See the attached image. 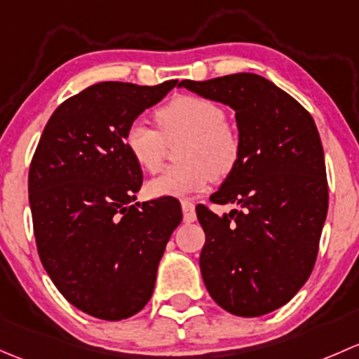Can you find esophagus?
Returning <instances> with one entry per match:
<instances>
[{
  "label": "esophagus",
  "instance_id": "1",
  "mask_svg": "<svg viewBox=\"0 0 359 359\" xmlns=\"http://www.w3.org/2000/svg\"><path fill=\"white\" fill-rule=\"evenodd\" d=\"M181 209H183V221H184V223H194V221L197 219L194 202L181 201Z\"/></svg>",
  "mask_w": 359,
  "mask_h": 359
}]
</instances>
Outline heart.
Returning a JSON list of instances; mask_svg holds the SVG:
<instances>
[{
  "label": "heart",
  "mask_w": 359,
  "mask_h": 359,
  "mask_svg": "<svg viewBox=\"0 0 359 359\" xmlns=\"http://www.w3.org/2000/svg\"><path fill=\"white\" fill-rule=\"evenodd\" d=\"M158 131L143 119L133 121L124 133L129 157L147 172H157L165 155V140L183 138L178 158L161 176L150 180V197L183 198L204 191L212 176L224 178L236 168L242 152L240 135L226 121L223 107L197 95H180L154 114Z\"/></svg>",
  "instance_id": "b5f03b06"
}]
</instances>
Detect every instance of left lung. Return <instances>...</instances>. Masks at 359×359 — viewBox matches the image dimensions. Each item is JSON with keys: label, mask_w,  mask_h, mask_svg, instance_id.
Masks as SVG:
<instances>
[{"label": "left lung", "mask_w": 359, "mask_h": 359, "mask_svg": "<svg viewBox=\"0 0 359 359\" xmlns=\"http://www.w3.org/2000/svg\"><path fill=\"white\" fill-rule=\"evenodd\" d=\"M180 86L235 110L242 152L214 204L197 205L205 231L202 278L210 297L236 316L282 308L309 278L328 210L323 147L311 114L257 74L240 72Z\"/></svg>", "instance_id": "8db88e82"}]
</instances>
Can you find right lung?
<instances>
[{
  "mask_svg": "<svg viewBox=\"0 0 359 359\" xmlns=\"http://www.w3.org/2000/svg\"><path fill=\"white\" fill-rule=\"evenodd\" d=\"M176 84L105 81L86 88L58 105L31 161L39 259L70 304L100 320H124L145 308L183 217L172 197L135 204L143 172L124 145L128 126Z\"/></svg>",
  "mask_w": 359,
  "mask_h": 359,
  "instance_id": "add662e5",
  "label": "right lung"
}]
</instances>
